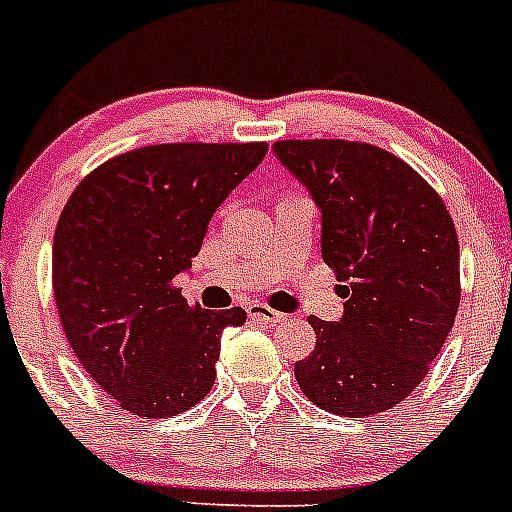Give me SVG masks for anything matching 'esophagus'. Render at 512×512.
Listing matches in <instances>:
<instances>
[{
	"mask_svg": "<svg viewBox=\"0 0 512 512\" xmlns=\"http://www.w3.org/2000/svg\"><path fill=\"white\" fill-rule=\"evenodd\" d=\"M248 315H251L253 320H261V323H282L284 318H287V315H282V312H277V310H271V307H266V305H251L248 307Z\"/></svg>",
	"mask_w": 512,
	"mask_h": 512,
	"instance_id": "esophagus-1",
	"label": "esophagus"
}]
</instances>
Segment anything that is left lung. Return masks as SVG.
I'll return each mask as SVG.
<instances>
[{
  "label": "left lung",
  "instance_id": "8db88e82",
  "mask_svg": "<svg viewBox=\"0 0 512 512\" xmlns=\"http://www.w3.org/2000/svg\"><path fill=\"white\" fill-rule=\"evenodd\" d=\"M274 156L320 210V251L343 287L341 320L310 318L295 364L310 402L343 418L395 408L423 382L459 310V238L402 158L354 140H279Z\"/></svg>",
  "mask_w": 512,
  "mask_h": 512
}]
</instances>
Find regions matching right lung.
<instances>
[{
  "label": "right lung",
  "mask_w": 512,
  "mask_h": 512,
  "mask_svg": "<svg viewBox=\"0 0 512 512\" xmlns=\"http://www.w3.org/2000/svg\"><path fill=\"white\" fill-rule=\"evenodd\" d=\"M266 148H138L97 166L63 207L53 238L58 318L79 364L120 408L166 418L212 390L220 336L246 323V310H202L171 282L192 269L210 217Z\"/></svg>",
  "instance_id": "obj_1"
}]
</instances>
